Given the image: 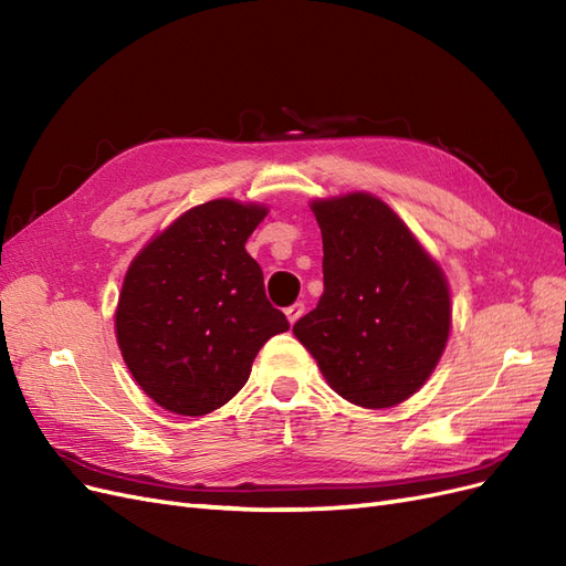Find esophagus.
<instances>
[{
	"instance_id": "1",
	"label": "esophagus",
	"mask_w": 566,
	"mask_h": 566,
	"mask_svg": "<svg viewBox=\"0 0 566 566\" xmlns=\"http://www.w3.org/2000/svg\"><path fill=\"white\" fill-rule=\"evenodd\" d=\"M304 314V304L302 302H295V304H290L287 310H285V316H287V321L290 323H297V318Z\"/></svg>"
}]
</instances>
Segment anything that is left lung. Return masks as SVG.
Listing matches in <instances>:
<instances>
[{
	"mask_svg": "<svg viewBox=\"0 0 566 566\" xmlns=\"http://www.w3.org/2000/svg\"><path fill=\"white\" fill-rule=\"evenodd\" d=\"M312 210L323 235V295L293 333L342 399L397 406L424 385L447 347V279L375 196L318 200Z\"/></svg>",
	"mask_w": 566,
	"mask_h": 566,
	"instance_id": "1",
	"label": "left lung"
}]
</instances>
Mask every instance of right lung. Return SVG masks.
Wrapping results in <instances>:
<instances>
[{"label": "right lung", "instance_id": "obj_1", "mask_svg": "<svg viewBox=\"0 0 566 566\" xmlns=\"http://www.w3.org/2000/svg\"><path fill=\"white\" fill-rule=\"evenodd\" d=\"M266 210L210 200L136 254L115 312L117 345L148 397L179 416L233 399L264 342L290 323L266 300L245 241Z\"/></svg>", "mask_w": 566, "mask_h": 566}]
</instances>
